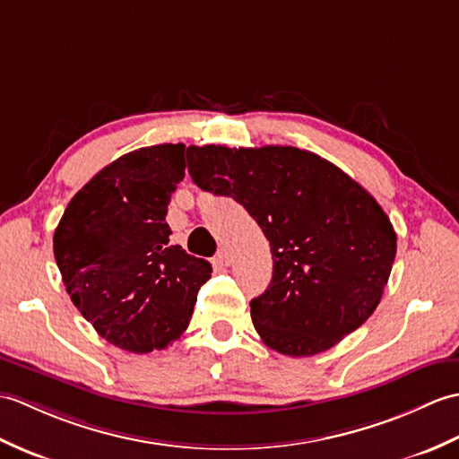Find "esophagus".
Wrapping results in <instances>:
<instances>
[{
	"label": "esophagus",
	"mask_w": 459,
	"mask_h": 459,
	"mask_svg": "<svg viewBox=\"0 0 459 459\" xmlns=\"http://www.w3.org/2000/svg\"><path fill=\"white\" fill-rule=\"evenodd\" d=\"M216 263L218 264H230V251L228 249H220L216 255Z\"/></svg>",
	"instance_id": "esophagus-1"
}]
</instances>
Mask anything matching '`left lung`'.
Wrapping results in <instances>:
<instances>
[{"instance_id": "left-lung-1", "label": "left lung", "mask_w": 459, "mask_h": 459, "mask_svg": "<svg viewBox=\"0 0 459 459\" xmlns=\"http://www.w3.org/2000/svg\"><path fill=\"white\" fill-rule=\"evenodd\" d=\"M186 159L196 186L239 202L269 239L273 277L249 302L264 345L308 358L375 312L396 233L377 200L342 169L281 145H192Z\"/></svg>"}]
</instances>
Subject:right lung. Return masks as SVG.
<instances>
[{"mask_svg": "<svg viewBox=\"0 0 459 459\" xmlns=\"http://www.w3.org/2000/svg\"><path fill=\"white\" fill-rule=\"evenodd\" d=\"M182 178V143L131 151L76 192L55 230V259L74 307L131 353L180 338L210 279L206 259L169 243L167 208Z\"/></svg>", "mask_w": 459, "mask_h": 459, "instance_id": "1", "label": "right lung"}]
</instances>
